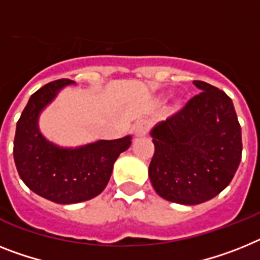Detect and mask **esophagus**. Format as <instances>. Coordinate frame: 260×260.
<instances>
[{
	"label": "esophagus",
	"mask_w": 260,
	"mask_h": 260,
	"mask_svg": "<svg viewBox=\"0 0 260 260\" xmlns=\"http://www.w3.org/2000/svg\"><path fill=\"white\" fill-rule=\"evenodd\" d=\"M149 120L147 119H141L139 120L135 125V135L137 136H144V135L148 134V131H149Z\"/></svg>",
	"instance_id": "1"
}]
</instances>
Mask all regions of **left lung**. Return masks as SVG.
Wrapping results in <instances>:
<instances>
[{
  "label": "left lung",
  "mask_w": 260,
  "mask_h": 260,
  "mask_svg": "<svg viewBox=\"0 0 260 260\" xmlns=\"http://www.w3.org/2000/svg\"><path fill=\"white\" fill-rule=\"evenodd\" d=\"M193 83L201 92L150 132L152 186L164 200L181 205L218 196L242 158L241 125L231 99L209 83Z\"/></svg>",
  "instance_id": "obj_1"
}]
</instances>
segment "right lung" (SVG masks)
<instances>
[{"mask_svg": "<svg viewBox=\"0 0 260 260\" xmlns=\"http://www.w3.org/2000/svg\"><path fill=\"white\" fill-rule=\"evenodd\" d=\"M73 80L50 82L30 96L17 123L14 161L19 177L36 194L55 204H78L104 190L113 164L131 145V136L99 140L79 148H60L39 132L41 111Z\"/></svg>", "mask_w": 260, "mask_h": 260, "instance_id": "right-lung-1", "label": "right lung"}]
</instances>
